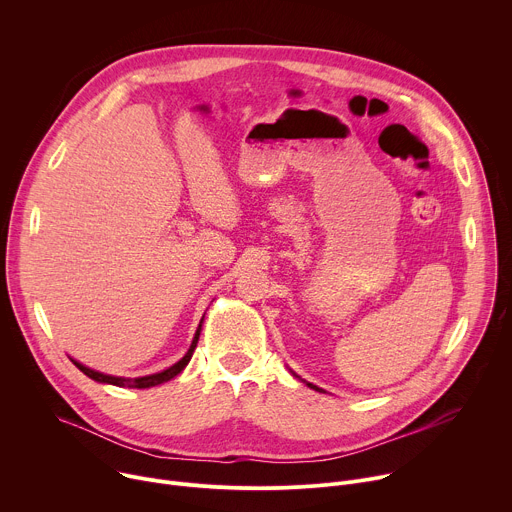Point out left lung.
I'll return each instance as SVG.
<instances>
[{
	"mask_svg": "<svg viewBox=\"0 0 512 512\" xmlns=\"http://www.w3.org/2000/svg\"><path fill=\"white\" fill-rule=\"evenodd\" d=\"M308 385H310V383H308ZM310 387H312V389H316V391H318V387H316V385H310Z\"/></svg>",
	"mask_w": 512,
	"mask_h": 512,
	"instance_id": "left-lung-1",
	"label": "left lung"
}]
</instances>
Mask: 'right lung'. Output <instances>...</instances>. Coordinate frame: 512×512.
<instances>
[{
  "instance_id": "right-lung-1",
  "label": "right lung",
  "mask_w": 512,
  "mask_h": 512,
  "mask_svg": "<svg viewBox=\"0 0 512 512\" xmlns=\"http://www.w3.org/2000/svg\"><path fill=\"white\" fill-rule=\"evenodd\" d=\"M200 326H202V322H200ZM200 326H198V330H196V334H194V340H192V344H190L188 352L184 354V358H182V360H178V362L174 364V367H170V369H166V371H162V373H156V375L139 377V379H123V377H111V375L97 373V371H93V369L85 367V364H81V362H77V360H72V362L77 364V369H79V371H83L87 377H91L93 381H99V383H109V385L129 387V389H148V387H156V385H162V383H166V381L174 379L178 373H182V371H184V367H186V364L190 362L192 352H194V348H196V344H198Z\"/></svg>"
}]
</instances>
